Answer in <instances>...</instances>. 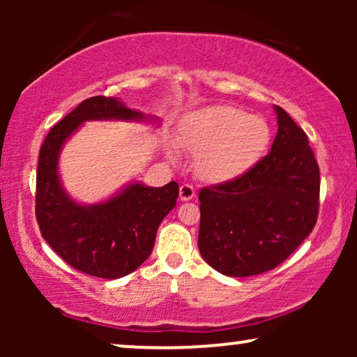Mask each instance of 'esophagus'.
<instances>
[{
    "label": "esophagus",
    "instance_id": "obj_1",
    "mask_svg": "<svg viewBox=\"0 0 357 357\" xmlns=\"http://www.w3.org/2000/svg\"><path fill=\"white\" fill-rule=\"evenodd\" d=\"M178 197L182 202H190L195 197V188L190 183H182L178 190Z\"/></svg>",
    "mask_w": 357,
    "mask_h": 357
}]
</instances>
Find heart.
<instances>
[{"instance_id":"obj_1","label":"heart","mask_w":357,"mask_h":357,"mask_svg":"<svg viewBox=\"0 0 357 357\" xmlns=\"http://www.w3.org/2000/svg\"><path fill=\"white\" fill-rule=\"evenodd\" d=\"M271 131L260 115H247L231 105L193 112L182 121V139L202 154L198 170L204 178L226 182L250 170L270 144Z\"/></svg>"}]
</instances>
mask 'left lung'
<instances>
[{"label":"left lung","mask_w":357,"mask_h":357,"mask_svg":"<svg viewBox=\"0 0 357 357\" xmlns=\"http://www.w3.org/2000/svg\"><path fill=\"white\" fill-rule=\"evenodd\" d=\"M271 151L241 177L199 192L198 248L226 276L270 271L304 242L317 222L320 170L304 130L275 105Z\"/></svg>","instance_id":"8db88e82"}]
</instances>
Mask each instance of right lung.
<instances>
[{"instance_id":"obj_1","label":"right lung","mask_w":357,"mask_h":357,"mask_svg":"<svg viewBox=\"0 0 357 357\" xmlns=\"http://www.w3.org/2000/svg\"><path fill=\"white\" fill-rule=\"evenodd\" d=\"M115 97L82 100L53 126L38 154L36 216L42 237L68 265L86 275L116 280L151 255L155 232L177 204L178 183L153 188L135 182L97 204H79L63 188L58 159L68 138L89 120H148Z\"/></svg>"}]
</instances>
